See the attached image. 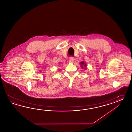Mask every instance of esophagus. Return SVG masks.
I'll use <instances>...</instances> for the list:
<instances>
[{
	"instance_id": "esophagus-1",
	"label": "esophagus",
	"mask_w": 132,
	"mask_h": 132,
	"mask_svg": "<svg viewBox=\"0 0 132 132\" xmlns=\"http://www.w3.org/2000/svg\"><path fill=\"white\" fill-rule=\"evenodd\" d=\"M69 62H70V63H73V61H74V59L73 58V57H70L69 59Z\"/></svg>"
}]
</instances>
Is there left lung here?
I'll return each mask as SVG.
<instances>
[{"label": "left lung", "instance_id": "obj_1", "mask_svg": "<svg viewBox=\"0 0 132 132\" xmlns=\"http://www.w3.org/2000/svg\"><path fill=\"white\" fill-rule=\"evenodd\" d=\"M80 65L81 66V68H84V67H85V68H84V69H86V67H87V65L85 64V63L84 62V61H81V62H80Z\"/></svg>", "mask_w": 132, "mask_h": 132}]
</instances>
